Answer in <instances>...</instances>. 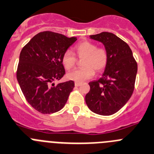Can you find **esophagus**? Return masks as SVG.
<instances>
[{"mask_svg": "<svg viewBox=\"0 0 154 154\" xmlns=\"http://www.w3.org/2000/svg\"><path fill=\"white\" fill-rule=\"evenodd\" d=\"M81 85V83L80 82H75V86L76 87H79V86Z\"/></svg>", "mask_w": 154, "mask_h": 154, "instance_id": "34e87169", "label": "esophagus"}]
</instances>
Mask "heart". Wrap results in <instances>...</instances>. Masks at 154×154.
<instances>
[{
  "instance_id": "obj_1",
  "label": "heart",
  "mask_w": 154,
  "mask_h": 154,
  "mask_svg": "<svg viewBox=\"0 0 154 154\" xmlns=\"http://www.w3.org/2000/svg\"><path fill=\"white\" fill-rule=\"evenodd\" d=\"M75 54L83 59L81 69L73 70L67 74L68 80L83 82L94 75V70L100 72L106 67L108 62V52L106 48L97 47L95 43L85 41L75 47ZM61 62L66 70H70L76 65L77 58L70 51H66L62 56Z\"/></svg>"
}]
</instances>
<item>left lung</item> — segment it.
<instances>
[{"instance_id": "obj_1", "label": "left lung", "mask_w": 154, "mask_h": 154, "mask_svg": "<svg viewBox=\"0 0 154 154\" xmlns=\"http://www.w3.org/2000/svg\"><path fill=\"white\" fill-rule=\"evenodd\" d=\"M103 43L108 52L104 73L98 80L89 83L86 94L87 106L94 113L110 116L117 113L132 96L137 73V63L128 44L109 32L91 35Z\"/></svg>"}]
</instances>
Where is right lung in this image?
Segmentation results:
<instances>
[{
	"mask_svg": "<svg viewBox=\"0 0 154 154\" xmlns=\"http://www.w3.org/2000/svg\"><path fill=\"white\" fill-rule=\"evenodd\" d=\"M76 41L74 37L43 31L21 50L17 79L29 104L40 113H55L67 103L74 82L69 80L57 85L53 82L65 74L62 56Z\"/></svg>",
	"mask_w": 154,
	"mask_h": 154,
	"instance_id": "1",
	"label": "right lung"
}]
</instances>
